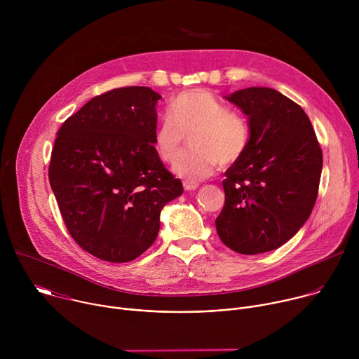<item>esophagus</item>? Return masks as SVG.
Here are the masks:
<instances>
[{
  "label": "esophagus",
  "instance_id": "34e87169",
  "mask_svg": "<svg viewBox=\"0 0 359 359\" xmlns=\"http://www.w3.org/2000/svg\"><path fill=\"white\" fill-rule=\"evenodd\" d=\"M183 187L184 190H196L198 187L197 182H190V180H184L183 182Z\"/></svg>",
  "mask_w": 359,
  "mask_h": 359
}]
</instances>
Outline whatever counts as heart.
<instances>
[{"instance_id":"b5f03b06","label":"heart","mask_w":359,"mask_h":359,"mask_svg":"<svg viewBox=\"0 0 359 359\" xmlns=\"http://www.w3.org/2000/svg\"><path fill=\"white\" fill-rule=\"evenodd\" d=\"M186 134L194 135L195 149L177 160L173 172L190 182L210 177L220 162H237L251 136L247 121L204 89L182 92L170 102L169 114L161 119L153 136L158 156L166 163L175 162Z\"/></svg>"}]
</instances>
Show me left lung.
<instances>
[{"label":"left lung","mask_w":359,"mask_h":359,"mask_svg":"<svg viewBox=\"0 0 359 359\" xmlns=\"http://www.w3.org/2000/svg\"><path fill=\"white\" fill-rule=\"evenodd\" d=\"M227 100L248 116L250 144L226 170L220 240L240 254L287 243L309 220L318 196L323 150L304 109L276 89L251 86Z\"/></svg>","instance_id":"obj_1"}]
</instances>
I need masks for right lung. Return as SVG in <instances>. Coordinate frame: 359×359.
I'll return each mask as SVG.
<instances>
[{
  "label": "right lung",
  "mask_w": 359,
  "mask_h": 359,
  "mask_svg": "<svg viewBox=\"0 0 359 359\" xmlns=\"http://www.w3.org/2000/svg\"><path fill=\"white\" fill-rule=\"evenodd\" d=\"M161 97L147 86L112 89L58 130L49 184L72 238L100 260L139 257L158 237L162 209L183 193L153 146Z\"/></svg>",
  "instance_id": "add662e5"
}]
</instances>
